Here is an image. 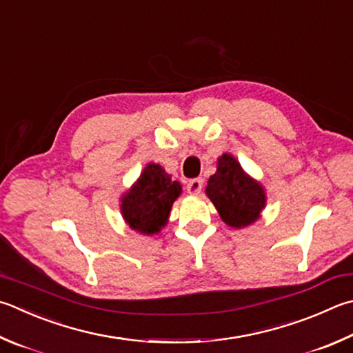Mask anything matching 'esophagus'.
I'll list each match as a JSON object with an SVG mask.
<instances>
[{"instance_id":"34e87169","label":"esophagus","mask_w":353,"mask_h":353,"mask_svg":"<svg viewBox=\"0 0 353 353\" xmlns=\"http://www.w3.org/2000/svg\"><path fill=\"white\" fill-rule=\"evenodd\" d=\"M202 187H203V181L202 179H191V181L187 183V190L191 196H197L202 193Z\"/></svg>"}]
</instances>
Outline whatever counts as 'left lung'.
<instances>
[{
	"instance_id": "left-lung-1",
	"label": "left lung",
	"mask_w": 353,
	"mask_h": 353,
	"mask_svg": "<svg viewBox=\"0 0 353 353\" xmlns=\"http://www.w3.org/2000/svg\"><path fill=\"white\" fill-rule=\"evenodd\" d=\"M205 194L232 228L254 223L267 205V194L259 181L242 168L239 160L230 152L217 157L216 172L210 176Z\"/></svg>"
}]
</instances>
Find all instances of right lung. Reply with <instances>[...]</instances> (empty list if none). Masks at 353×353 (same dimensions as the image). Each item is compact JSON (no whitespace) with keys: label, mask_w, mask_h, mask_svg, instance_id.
Returning <instances> with one entry per match:
<instances>
[{"label":"right lung","mask_w":353,"mask_h":353,"mask_svg":"<svg viewBox=\"0 0 353 353\" xmlns=\"http://www.w3.org/2000/svg\"><path fill=\"white\" fill-rule=\"evenodd\" d=\"M182 194L181 182L159 163H148L131 188L120 197V213L128 227L143 236L159 234L170 221L172 203Z\"/></svg>","instance_id":"right-lung-1"}]
</instances>
